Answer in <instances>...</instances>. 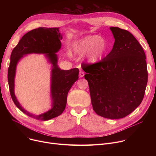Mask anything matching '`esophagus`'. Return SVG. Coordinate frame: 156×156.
<instances>
[{"mask_svg": "<svg viewBox=\"0 0 156 156\" xmlns=\"http://www.w3.org/2000/svg\"><path fill=\"white\" fill-rule=\"evenodd\" d=\"M79 75L80 77H83L84 75H85V73L83 70H80V72H79Z\"/></svg>", "mask_w": 156, "mask_h": 156, "instance_id": "esophagus-1", "label": "esophagus"}]
</instances>
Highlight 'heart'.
<instances>
[{
    "label": "heart",
    "instance_id": "1",
    "mask_svg": "<svg viewBox=\"0 0 156 156\" xmlns=\"http://www.w3.org/2000/svg\"><path fill=\"white\" fill-rule=\"evenodd\" d=\"M106 49L105 41L99 35H89L81 39L74 45L76 54L87 52L86 59L90 63L99 61L102 58Z\"/></svg>",
    "mask_w": 156,
    "mask_h": 156
}]
</instances>
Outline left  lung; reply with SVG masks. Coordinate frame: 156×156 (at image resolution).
<instances>
[{
  "mask_svg": "<svg viewBox=\"0 0 156 156\" xmlns=\"http://www.w3.org/2000/svg\"><path fill=\"white\" fill-rule=\"evenodd\" d=\"M115 39L112 51L101 61L81 64L87 73L94 111L108 119L122 118L144 99L148 80L146 57L135 37L127 30L111 27Z\"/></svg>",
  "mask_w": 156,
  "mask_h": 156,
  "instance_id": "1",
  "label": "left lung"
}]
</instances>
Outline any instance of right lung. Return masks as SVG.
<instances>
[{"label": "right lung", "mask_w": 156, "mask_h": 156, "mask_svg": "<svg viewBox=\"0 0 156 156\" xmlns=\"http://www.w3.org/2000/svg\"><path fill=\"white\" fill-rule=\"evenodd\" d=\"M59 28H38L28 31L20 40L12 51L8 68V83L12 99L18 109L30 117L38 120L47 121L58 116L65 109L67 95L71 87L78 79L79 69H61L57 65V53L61 47L62 38ZM44 53L52 64L51 92L52 105L47 111L33 115L24 110L14 94V78L16 66L23 55L30 53Z\"/></svg>", "instance_id": "obj_1"}]
</instances>
